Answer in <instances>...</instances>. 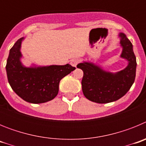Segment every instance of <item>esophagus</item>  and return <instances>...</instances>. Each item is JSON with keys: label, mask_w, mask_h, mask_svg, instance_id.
<instances>
[{"label": "esophagus", "mask_w": 146, "mask_h": 146, "mask_svg": "<svg viewBox=\"0 0 146 146\" xmlns=\"http://www.w3.org/2000/svg\"><path fill=\"white\" fill-rule=\"evenodd\" d=\"M78 63H79V60H77V59H72V60L70 61V64L72 66H74V67L77 66Z\"/></svg>", "instance_id": "esophagus-1"}]
</instances>
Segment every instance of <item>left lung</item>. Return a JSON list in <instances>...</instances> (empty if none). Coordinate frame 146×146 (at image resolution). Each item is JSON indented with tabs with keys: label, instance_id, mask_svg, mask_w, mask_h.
Masks as SVG:
<instances>
[{
	"label": "left lung",
	"instance_id": "obj_1",
	"mask_svg": "<svg viewBox=\"0 0 146 146\" xmlns=\"http://www.w3.org/2000/svg\"><path fill=\"white\" fill-rule=\"evenodd\" d=\"M118 37L122 47L120 57L128 62L123 69L110 72L90 61L77 64V68L83 71L82 92L90 101L99 104L116 101L128 92L135 82L137 62L133 46L123 33H118Z\"/></svg>",
	"mask_w": 146,
	"mask_h": 146
}]
</instances>
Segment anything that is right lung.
Masks as SVG:
<instances>
[{
    "label": "right lung",
    "mask_w": 146,
    "mask_h": 146,
    "mask_svg": "<svg viewBox=\"0 0 146 146\" xmlns=\"http://www.w3.org/2000/svg\"><path fill=\"white\" fill-rule=\"evenodd\" d=\"M25 37L18 39L9 51L6 66L9 83L25 102L41 104L51 101L58 95L60 80L75 68L69 64L25 66L21 61V45Z\"/></svg>",
    "instance_id": "add662e5"
}]
</instances>
